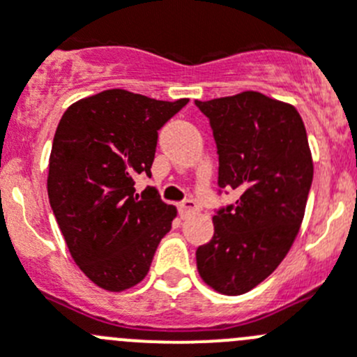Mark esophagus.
Here are the masks:
<instances>
[{"mask_svg":"<svg viewBox=\"0 0 357 357\" xmlns=\"http://www.w3.org/2000/svg\"><path fill=\"white\" fill-rule=\"evenodd\" d=\"M178 210L183 217L188 213H194V211H197V202L194 199H185V201H181L178 204Z\"/></svg>","mask_w":357,"mask_h":357,"instance_id":"obj_1","label":"esophagus"}]
</instances>
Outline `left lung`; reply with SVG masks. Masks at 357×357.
<instances>
[{
	"label": "left lung",
	"mask_w": 357,
	"mask_h": 357,
	"mask_svg": "<svg viewBox=\"0 0 357 357\" xmlns=\"http://www.w3.org/2000/svg\"><path fill=\"white\" fill-rule=\"evenodd\" d=\"M206 115L218 155V194L234 204L215 210V233L195 250L202 281L240 295L278 268L298 233L313 183L303 119L259 92L195 101Z\"/></svg>",
	"instance_id": "left-lung-1"
}]
</instances>
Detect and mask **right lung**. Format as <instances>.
I'll return each mask as SVG.
<instances>
[{
  "label": "right lung",
  "instance_id": "1",
  "mask_svg": "<svg viewBox=\"0 0 357 357\" xmlns=\"http://www.w3.org/2000/svg\"><path fill=\"white\" fill-rule=\"evenodd\" d=\"M188 99L156 101L133 92L105 91L75 102L53 139L47 195L69 252L83 274L108 291L135 287L149 272L176 208L151 178L158 131Z\"/></svg>",
  "mask_w": 357,
  "mask_h": 357
}]
</instances>
